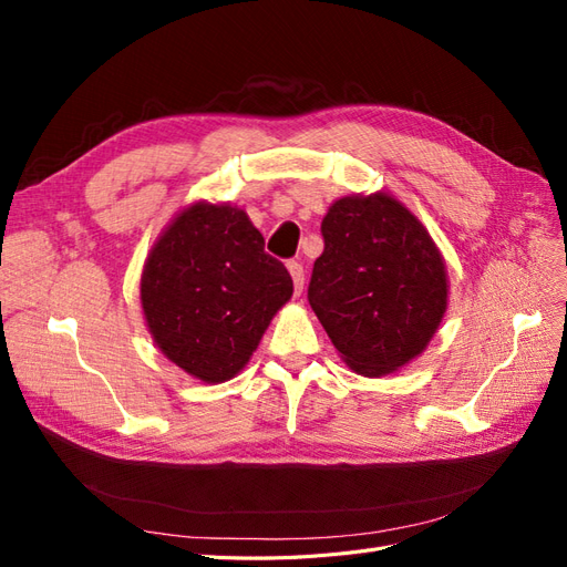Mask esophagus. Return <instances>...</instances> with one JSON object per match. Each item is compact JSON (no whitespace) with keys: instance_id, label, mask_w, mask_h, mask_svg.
<instances>
[{"instance_id":"esophagus-1","label":"esophagus","mask_w":567,"mask_h":567,"mask_svg":"<svg viewBox=\"0 0 567 567\" xmlns=\"http://www.w3.org/2000/svg\"><path fill=\"white\" fill-rule=\"evenodd\" d=\"M288 271H290V279H293V286H296V296L302 293V286H305V269L298 260H290L288 265Z\"/></svg>"}]
</instances>
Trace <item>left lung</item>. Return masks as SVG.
<instances>
[{
  "mask_svg": "<svg viewBox=\"0 0 567 567\" xmlns=\"http://www.w3.org/2000/svg\"><path fill=\"white\" fill-rule=\"evenodd\" d=\"M321 236L307 300L336 350L364 375L402 369L447 312V269L431 234L379 192L338 198Z\"/></svg>",
  "mask_w": 567,
  "mask_h": 567,
  "instance_id": "obj_1",
  "label": "left lung"
}]
</instances>
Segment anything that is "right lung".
I'll use <instances>...</instances> for the list:
<instances>
[{
	"label": "right lung",
	"mask_w": 567,
	"mask_h": 567,
	"mask_svg": "<svg viewBox=\"0 0 567 567\" xmlns=\"http://www.w3.org/2000/svg\"><path fill=\"white\" fill-rule=\"evenodd\" d=\"M293 279L248 215L227 203L184 208L151 248L142 307L161 352L203 383L241 371Z\"/></svg>",
	"instance_id": "1"
}]
</instances>
